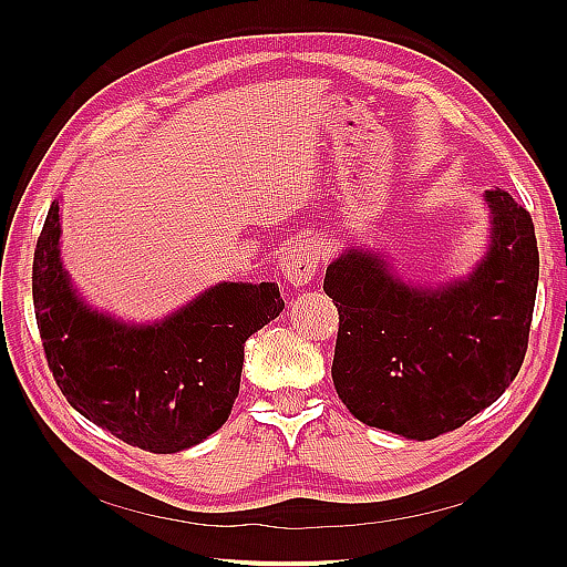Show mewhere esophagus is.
Returning <instances> with one entry per match:
<instances>
[{"mask_svg": "<svg viewBox=\"0 0 567 567\" xmlns=\"http://www.w3.org/2000/svg\"><path fill=\"white\" fill-rule=\"evenodd\" d=\"M319 260H321V246L317 241H293L288 244L281 250L279 257V271L284 274V279L293 286H307L319 269Z\"/></svg>", "mask_w": 567, "mask_h": 567, "instance_id": "34e87169", "label": "esophagus"}]
</instances>
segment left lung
I'll return each instance as SVG.
<instances>
[{
  "instance_id": "1",
  "label": "left lung",
  "mask_w": 567,
  "mask_h": 567,
  "mask_svg": "<svg viewBox=\"0 0 567 567\" xmlns=\"http://www.w3.org/2000/svg\"><path fill=\"white\" fill-rule=\"evenodd\" d=\"M485 200L492 244L466 281L406 286L367 250L326 269L340 317L331 375L354 419L433 440L494 404L518 375L539 281L535 225L502 188Z\"/></svg>"
}]
</instances>
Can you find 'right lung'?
Listing matches in <instances>:
<instances>
[{"mask_svg":"<svg viewBox=\"0 0 567 567\" xmlns=\"http://www.w3.org/2000/svg\"><path fill=\"white\" fill-rule=\"evenodd\" d=\"M51 203L32 260V302L49 371L84 419L132 447L175 454L225 425L246 340L277 319V284H217L161 323L92 312L68 281Z\"/></svg>","mask_w":567,"mask_h":567,"instance_id":"1","label":"right lung"}]
</instances>
